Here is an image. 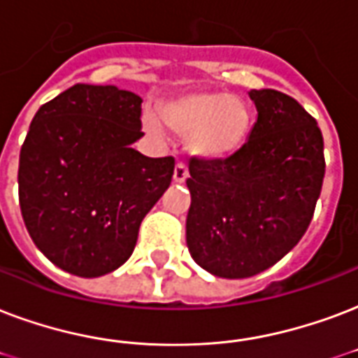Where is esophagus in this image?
<instances>
[{
  "label": "esophagus",
  "instance_id": "34e87169",
  "mask_svg": "<svg viewBox=\"0 0 358 358\" xmlns=\"http://www.w3.org/2000/svg\"><path fill=\"white\" fill-rule=\"evenodd\" d=\"M187 176H189V173H187V167H185L184 163H176L174 174H173L174 182H176V184H184Z\"/></svg>",
  "mask_w": 358,
  "mask_h": 358
}]
</instances>
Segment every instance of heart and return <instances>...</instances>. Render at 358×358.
<instances>
[{
	"instance_id": "1",
	"label": "heart",
	"mask_w": 358,
	"mask_h": 358,
	"mask_svg": "<svg viewBox=\"0 0 358 358\" xmlns=\"http://www.w3.org/2000/svg\"><path fill=\"white\" fill-rule=\"evenodd\" d=\"M161 120L171 133L187 138V148L203 159H225L238 152L250 133L252 114L244 101L227 92H199L161 106ZM150 135L163 136L154 114L144 116Z\"/></svg>"
}]
</instances>
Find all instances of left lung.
Listing matches in <instances>:
<instances>
[{
  "label": "left lung",
  "instance_id": "1",
  "mask_svg": "<svg viewBox=\"0 0 358 358\" xmlns=\"http://www.w3.org/2000/svg\"><path fill=\"white\" fill-rule=\"evenodd\" d=\"M257 108L244 146L227 159L189 161L185 242L217 278L255 276L304 236L321 195L323 135L299 101L252 90Z\"/></svg>",
  "mask_w": 358,
  "mask_h": 358
}]
</instances>
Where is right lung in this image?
<instances>
[{
    "instance_id": "obj_1",
    "label": "right lung",
    "mask_w": 358,
    "mask_h": 358,
    "mask_svg": "<svg viewBox=\"0 0 358 358\" xmlns=\"http://www.w3.org/2000/svg\"><path fill=\"white\" fill-rule=\"evenodd\" d=\"M143 99L75 84L41 106L20 150L18 199L35 245L69 274L97 278L131 257L144 215L171 185L173 157H146Z\"/></svg>"
}]
</instances>
